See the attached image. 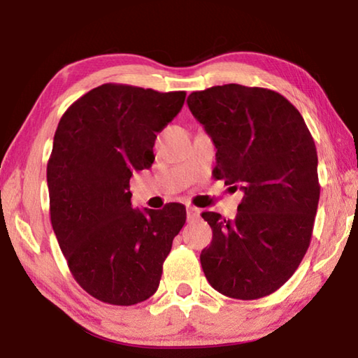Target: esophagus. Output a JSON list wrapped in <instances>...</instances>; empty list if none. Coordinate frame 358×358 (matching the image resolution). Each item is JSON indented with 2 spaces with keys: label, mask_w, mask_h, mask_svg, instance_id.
<instances>
[{
  "label": "esophagus",
  "mask_w": 358,
  "mask_h": 358,
  "mask_svg": "<svg viewBox=\"0 0 358 358\" xmlns=\"http://www.w3.org/2000/svg\"><path fill=\"white\" fill-rule=\"evenodd\" d=\"M199 215H201V210H199V208H194V207H187V208H186L187 221H194V220H197Z\"/></svg>",
  "instance_id": "esophagus-1"
}]
</instances>
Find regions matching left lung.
Instances as JSON below:
<instances>
[{
  "label": "left lung",
  "mask_w": 358,
  "mask_h": 358,
  "mask_svg": "<svg viewBox=\"0 0 358 358\" xmlns=\"http://www.w3.org/2000/svg\"><path fill=\"white\" fill-rule=\"evenodd\" d=\"M216 147L213 177L240 185L235 220L202 217L213 240L201 254L211 287L238 300L273 294L310 246L320 185L317 151L300 112L268 88L229 83L187 96Z\"/></svg>",
  "instance_id": "8db88e82"
}]
</instances>
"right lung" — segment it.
Returning a JSON list of instances; mask_svg holds the SVG:
<instances>
[{
  "mask_svg": "<svg viewBox=\"0 0 358 358\" xmlns=\"http://www.w3.org/2000/svg\"><path fill=\"white\" fill-rule=\"evenodd\" d=\"M185 92L104 83L63 113L47 164L50 221L74 280L108 305L131 306L159 287L186 208L131 207L129 180L150 169Z\"/></svg>",
  "mask_w": 358,
  "mask_h": 358,
  "instance_id": "1",
  "label": "right lung"
}]
</instances>
